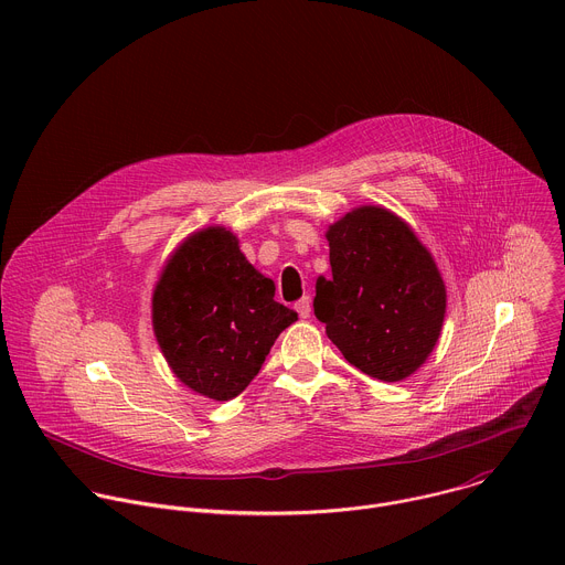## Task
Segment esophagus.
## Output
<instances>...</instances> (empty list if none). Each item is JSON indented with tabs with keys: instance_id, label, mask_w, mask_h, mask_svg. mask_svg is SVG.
<instances>
[{
	"instance_id": "34e87169",
	"label": "esophagus",
	"mask_w": 565,
	"mask_h": 565,
	"mask_svg": "<svg viewBox=\"0 0 565 565\" xmlns=\"http://www.w3.org/2000/svg\"><path fill=\"white\" fill-rule=\"evenodd\" d=\"M295 308H297L299 317H303V319H306V317H310V308H312V306H310V297H308V295H306V297H301V299L295 303Z\"/></svg>"
}]
</instances>
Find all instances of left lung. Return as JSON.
Here are the masks:
<instances>
[{"mask_svg": "<svg viewBox=\"0 0 565 565\" xmlns=\"http://www.w3.org/2000/svg\"><path fill=\"white\" fill-rule=\"evenodd\" d=\"M331 277L317 279L315 317L362 373L399 382L438 344L447 288L414 227L382 205H360L327 230Z\"/></svg>", "mask_w": 565, "mask_h": 565, "instance_id": "8db88e82", "label": "left lung"}]
</instances>
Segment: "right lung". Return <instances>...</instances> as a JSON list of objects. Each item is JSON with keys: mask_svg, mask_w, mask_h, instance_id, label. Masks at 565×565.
<instances>
[{"mask_svg": "<svg viewBox=\"0 0 565 565\" xmlns=\"http://www.w3.org/2000/svg\"><path fill=\"white\" fill-rule=\"evenodd\" d=\"M297 312L275 301L262 275L223 225L185 236L151 295V327L172 373L216 402L236 397L262 371Z\"/></svg>", "mask_w": 565, "mask_h": 565, "instance_id": "obj_1", "label": "right lung"}]
</instances>
